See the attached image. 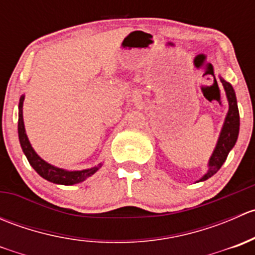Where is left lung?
<instances>
[{"instance_id": "left-lung-1", "label": "left lung", "mask_w": 255, "mask_h": 255, "mask_svg": "<svg viewBox=\"0 0 255 255\" xmlns=\"http://www.w3.org/2000/svg\"><path fill=\"white\" fill-rule=\"evenodd\" d=\"M221 82H222L223 87H225L226 96H227L228 105H230V110H228L227 116H226L225 123H223L222 130H221L220 138H218V142L216 144L215 150H213L210 161H208L207 173L199 181H205V180L210 179L211 176L215 175L220 170L221 166L223 165V163L227 159L228 153L235 146L238 138L239 112L237 106V99H236V92L230 82H227L222 78H221Z\"/></svg>"}]
</instances>
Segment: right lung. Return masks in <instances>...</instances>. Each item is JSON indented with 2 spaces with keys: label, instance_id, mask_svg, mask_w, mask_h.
<instances>
[{
  "label": "right lung",
  "instance_id": "obj_1",
  "mask_svg": "<svg viewBox=\"0 0 255 255\" xmlns=\"http://www.w3.org/2000/svg\"><path fill=\"white\" fill-rule=\"evenodd\" d=\"M23 101H24V96H20L19 100V113H18V137H19V143L22 146L23 153L27 156L28 161L30 165L33 166L35 171L39 174L43 179L48 180V181L54 182V184L60 185H74L82 182L86 180L87 177L94 175L97 170L102 166V164H99L97 166H94L91 169H85V170H65V169L56 168V166L51 165L43 160L39 155L34 151V149L30 145L29 140H28L27 134H25L24 129V122H23Z\"/></svg>",
  "mask_w": 255,
  "mask_h": 255
}]
</instances>
